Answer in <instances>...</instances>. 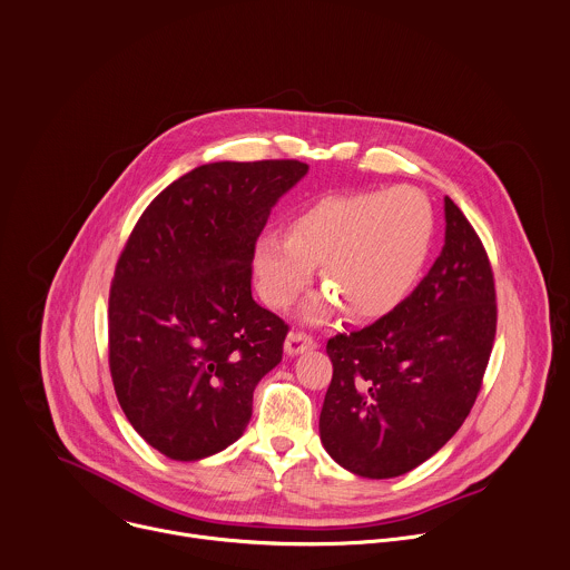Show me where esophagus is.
<instances>
[{"label":"esophagus","instance_id":"1","mask_svg":"<svg viewBox=\"0 0 570 570\" xmlns=\"http://www.w3.org/2000/svg\"><path fill=\"white\" fill-rule=\"evenodd\" d=\"M315 346H317L315 337L308 335V333H304V331H291L288 337H286V344H284V348H286L288 355H297V353L311 351V348H315Z\"/></svg>","mask_w":570,"mask_h":570}]
</instances>
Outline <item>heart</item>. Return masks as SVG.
I'll list each match as a JSON object with an SVG mask.
<instances>
[{
	"label": "heart",
	"mask_w": 570,
	"mask_h": 570,
	"mask_svg": "<svg viewBox=\"0 0 570 570\" xmlns=\"http://www.w3.org/2000/svg\"><path fill=\"white\" fill-rule=\"evenodd\" d=\"M434 228L432 202L412 185L322 197L293 215L288 233L266 230L253 242V279L268 306L288 308L322 264L328 293L306 306V320L322 322L340 306L377 320L414 291Z\"/></svg>",
	"instance_id": "obj_1"
}]
</instances>
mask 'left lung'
Instances as JSON below:
<instances>
[{
    "mask_svg": "<svg viewBox=\"0 0 570 570\" xmlns=\"http://www.w3.org/2000/svg\"><path fill=\"white\" fill-rule=\"evenodd\" d=\"M497 333L488 253L445 197V246L390 315L326 342L333 377L320 414L324 450L366 479L401 476L468 419Z\"/></svg>",
    "mask_w": 570,
    "mask_h": 570,
    "instance_id": "1",
    "label": "left lung"
}]
</instances>
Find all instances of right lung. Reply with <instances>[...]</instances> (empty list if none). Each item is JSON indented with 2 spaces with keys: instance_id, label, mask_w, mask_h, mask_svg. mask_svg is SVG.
Returning a JSON list of instances; mask_svg holds the SVG:
<instances>
[{
  "instance_id": "add662e5",
  "label": "right lung",
  "mask_w": 570,
  "mask_h": 570,
  "mask_svg": "<svg viewBox=\"0 0 570 570\" xmlns=\"http://www.w3.org/2000/svg\"><path fill=\"white\" fill-rule=\"evenodd\" d=\"M299 160L208 163L147 206L109 291V371L131 428L174 461L235 443L288 324L250 291V248Z\"/></svg>"
}]
</instances>
